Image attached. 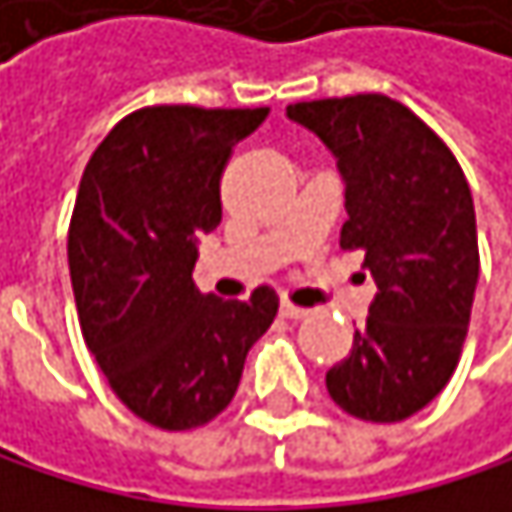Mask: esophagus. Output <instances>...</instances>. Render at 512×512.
<instances>
[{
  "instance_id": "34e87169",
  "label": "esophagus",
  "mask_w": 512,
  "mask_h": 512,
  "mask_svg": "<svg viewBox=\"0 0 512 512\" xmlns=\"http://www.w3.org/2000/svg\"><path fill=\"white\" fill-rule=\"evenodd\" d=\"M280 317H287V320H302V317H308V308H299V305H293V302H280Z\"/></svg>"
}]
</instances>
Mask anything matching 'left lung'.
I'll return each instance as SVG.
<instances>
[{"instance_id":"left-lung-1","label":"left lung","mask_w":512,"mask_h":512,"mask_svg":"<svg viewBox=\"0 0 512 512\" xmlns=\"http://www.w3.org/2000/svg\"><path fill=\"white\" fill-rule=\"evenodd\" d=\"M287 115L339 158L342 250H363L378 284L326 391L360 421H403L449 385L467 339L479 277L467 176L452 149L385 94L293 103Z\"/></svg>"}]
</instances>
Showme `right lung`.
<instances>
[{"label": "right lung", "mask_w": 512, "mask_h": 512, "mask_svg": "<svg viewBox=\"0 0 512 512\" xmlns=\"http://www.w3.org/2000/svg\"><path fill=\"white\" fill-rule=\"evenodd\" d=\"M259 109L143 106L94 149L69 222V277L88 351L115 397L161 430H192L232 403L277 296L198 293L195 241L222 219L219 180Z\"/></svg>", "instance_id": "1"}]
</instances>
